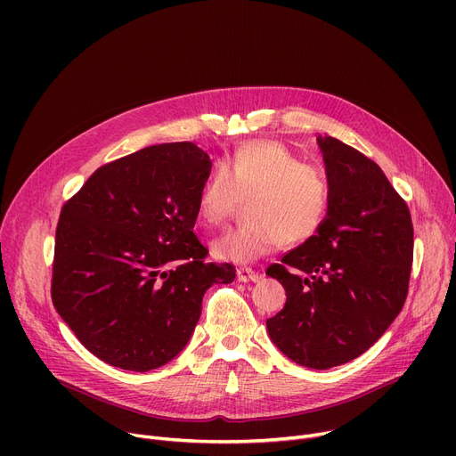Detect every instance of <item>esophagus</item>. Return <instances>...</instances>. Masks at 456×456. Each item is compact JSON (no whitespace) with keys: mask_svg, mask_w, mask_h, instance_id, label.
<instances>
[{"mask_svg":"<svg viewBox=\"0 0 456 456\" xmlns=\"http://www.w3.org/2000/svg\"><path fill=\"white\" fill-rule=\"evenodd\" d=\"M236 279L240 282H249V281H258L260 279V273L255 272L253 268H238L236 270Z\"/></svg>","mask_w":456,"mask_h":456,"instance_id":"esophagus-1","label":"esophagus"}]
</instances>
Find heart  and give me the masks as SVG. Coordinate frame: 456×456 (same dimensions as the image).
Returning a JSON list of instances; mask_svg holds the SVG:
<instances>
[{"label":"heart","instance_id":"1","mask_svg":"<svg viewBox=\"0 0 456 456\" xmlns=\"http://www.w3.org/2000/svg\"><path fill=\"white\" fill-rule=\"evenodd\" d=\"M249 198L246 216L251 222L216 236L214 258L246 265L273 253L284 240L299 246L320 232L332 190L320 166L305 162L275 140H248L231 151L203 181L196 212L205 227L224 224Z\"/></svg>","mask_w":456,"mask_h":456}]
</instances>
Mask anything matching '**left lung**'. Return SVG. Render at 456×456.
I'll return each instance as SVG.
<instances>
[{
    "instance_id": "1",
    "label": "left lung",
    "mask_w": 456,
    "mask_h": 456,
    "mask_svg": "<svg viewBox=\"0 0 456 456\" xmlns=\"http://www.w3.org/2000/svg\"><path fill=\"white\" fill-rule=\"evenodd\" d=\"M330 210L320 232L266 273L286 290L266 320L290 361L327 370L370 349L397 318L414 258L411 210L380 167L347 143L318 136Z\"/></svg>"
}]
</instances>
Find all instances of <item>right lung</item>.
<instances>
[{
    "mask_svg": "<svg viewBox=\"0 0 456 456\" xmlns=\"http://www.w3.org/2000/svg\"><path fill=\"white\" fill-rule=\"evenodd\" d=\"M208 155L159 143L95 170L61 210L52 299L77 340L103 362L150 371L188 344L212 284L229 262H205L194 232Z\"/></svg>",
    "mask_w": 456,
    "mask_h": 456,
    "instance_id": "add662e5",
    "label": "right lung"
}]
</instances>
